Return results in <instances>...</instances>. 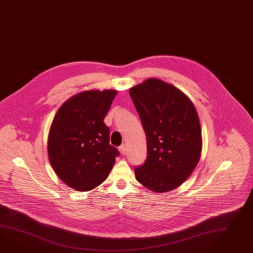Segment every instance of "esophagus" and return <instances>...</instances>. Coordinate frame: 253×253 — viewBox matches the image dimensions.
<instances>
[{
	"label": "esophagus",
	"instance_id": "esophagus-1",
	"mask_svg": "<svg viewBox=\"0 0 253 253\" xmlns=\"http://www.w3.org/2000/svg\"><path fill=\"white\" fill-rule=\"evenodd\" d=\"M119 151H120V153L122 155H124L126 153V146H125V144H122L120 147H119Z\"/></svg>",
	"mask_w": 253,
	"mask_h": 253
}]
</instances>
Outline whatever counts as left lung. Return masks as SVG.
I'll return each mask as SVG.
<instances>
[{
  "label": "left lung",
  "instance_id": "1",
  "mask_svg": "<svg viewBox=\"0 0 253 253\" xmlns=\"http://www.w3.org/2000/svg\"><path fill=\"white\" fill-rule=\"evenodd\" d=\"M147 142V157L134 168L139 183L162 193L189 177L200 159V123L191 100L177 87L149 79L129 88Z\"/></svg>",
  "mask_w": 253,
  "mask_h": 253
}]
</instances>
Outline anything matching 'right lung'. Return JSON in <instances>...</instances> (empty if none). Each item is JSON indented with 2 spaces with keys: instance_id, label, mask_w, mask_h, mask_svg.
Returning a JSON list of instances; mask_svg holds the SVG:
<instances>
[{
  "instance_id": "1",
  "label": "right lung",
  "mask_w": 253,
  "mask_h": 253,
  "mask_svg": "<svg viewBox=\"0 0 253 253\" xmlns=\"http://www.w3.org/2000/svg\"><path fill=\"white\" fill-rule=\"evenodd\" d=\"M116 90H88L67 100L50 128L47 151L57 176L68 186L86 192L105 181L120 155L110 143L104 118Z\"/></svg>"
}]
</instances>
